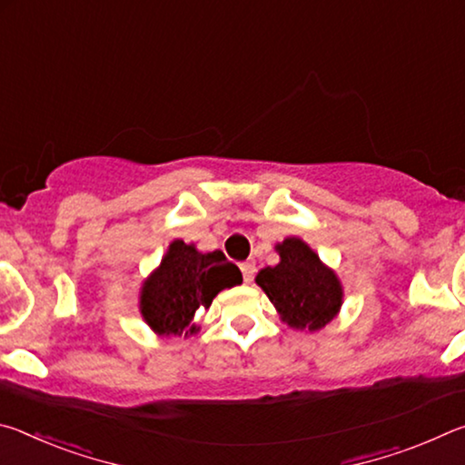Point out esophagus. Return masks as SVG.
Returning <instances> with one entry per match:
<instances>
[{"label":"esophagus","mask_w":465,"mask_h":465,"mask_svg":"<svg viewBox=\"0 0 465 465\" xmlns=\"http://www.w3.org/2000/svg\"><path fill=\"white\" fill-rule=\"evenodd\" d=\"M240 271H242V274H243V281H246V282H252V279H254V272H256V264H254V261H246V262H242V264H240Z\"/></svg>","instance_id":"1"}]
</instances>
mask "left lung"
Here are the masks:
<instances>
[{
	"label": "left lung",
	"instance_id": "1",
	"mask_svg": "<svg viewBox=\"0 0 465 465\" xmlns=\"http://www.w3.org/2000/svg\"><path fill=\"white\" fill-rule=\"evenodd\" d=\"M281 262L256 274L258 287L277 308L282 322L297 330L324 328L342 305V285L336 272L299 238L277 243Z\"/></svg>",
	"mask_w": 465,
	"mask_h": 465
}]
</instances>
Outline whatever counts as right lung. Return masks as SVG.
Listing matches in <instances>:
<instances>
[{"label": "right lung", "instance_id": "1", "mask_svg": "<svg viewBox=\"0 0 465 465\" xmlns=\"http://www.w3.org/2000/svg\"><path fill=\"white\" fill-rule=\"evenodd\" d=\"M240 282V269L223 252L203 254L194 243L174 240L141 287V316L160 336L194 334L199 330L193 324L194 313L207 310L219 291Z\"/></svg>", "mask_w": 465, "mask_h": 465}]
</instances>
